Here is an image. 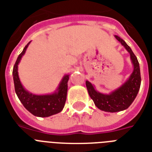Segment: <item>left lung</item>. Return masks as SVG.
<instances>
[{
    "mask_svg": "<svg viewBox=\"0 0 152 152\" xmlns=\"http://www.w3.org/2000/svg\"><path fill=\"white\" fill-rule=\"evenodd\" d=\"M116 39L129 53L130 59L133 66V71L122 85L109 94L98 91L95 87L88 80H86V87L91 99L98 108L105 112L115 113L125 110L130 106L137 97L140 88L141 77L140 64L132 50L122 39L114 35Z\"/></svg>",
    "mask_w": 152,
    "mask_h": 152,
    "instance_id": "1",
    "label": "left lung"
}]
</instances>
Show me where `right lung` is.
<instances>
[{"label":"right lung","mask_w":152,"mask_h":152,"mask_svg":"<svg viewBox=\"0 0 152 152\" xmlns=\"http://www.w3.org/2000/svg\"><path fill=\"white\" fill-rule=\"evenodd\" d=\"M30 43L31 42L26 45L22 53L18 56L17 60L13 67L12 76L15 91L20 101L30 113L36 117L47 118L60 113L64 108L66 101L69 75L66 74L63 76L57 90L52 94L34 95L26 90L20 82L18 73V64H20L21 58L25 54Z\"/></svg>","instance_id":"obj_1"}]
</instances>
